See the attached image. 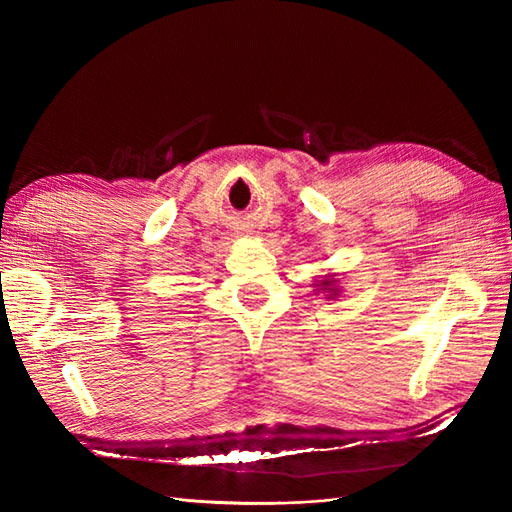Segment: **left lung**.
<instances>
[{"instance_id": "1", "label": "left lung", "mask_w": 512, "mask_h": 512, "mask_svg": "<svg viewBox=\"0 0 512 512\" xmlns=\"http://www.w3.org/2000/svg\"><path fill=\"white\" fill-rule=\"evenodd\" d=\"M314 288H317V292H325V299H336L341 295V286H339V279H336V275H325L321 281H317V284H312Z\"/></svg>"}]
</instances>
